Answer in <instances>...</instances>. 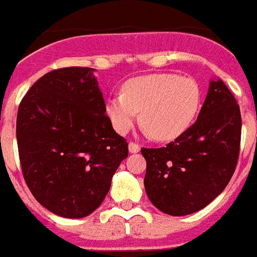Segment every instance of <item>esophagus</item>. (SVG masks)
I'll list each match as a JSON object with an SVG mask.
<instances>
[{
  "label": "esophagus",
  "mask_w": 257,
  "mask_h": 257,
  "mask_svg": "<svg viewBox=\"0 0 257 257\" xmlns=\"http://www.w3.org/2000/svg\"><path fill=\"white\" fill-rule=\"evenodd\" d=\"M128 150H129V153H132V154H135V153H139V151H140V146L135 145V143H129Z\"/></svg>",
  "instance_id": "1"
}]
</instances>
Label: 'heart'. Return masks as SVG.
Returning a JSON list of instances; mask_svg holds the SVG:
<instances>
[{
  "label": "heart",
  "mask_w": 257,
  "mask_h": 257,
  "mask_svg": "<svg viewBox=\"0 0 257 257\" xmlns=\"http://www.w3.org/2000/svg\"><path fill=\"white\" fill-rule=\"evenodd\" d=\"M201 106L198 82L176 74H149L128 79L121 95L106 101L107 117L118 134L140 123L153 139L168 142L184 134Z\"/></svg>",
  "instance_id": "heart-1"
}]
</instances>
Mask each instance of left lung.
Masks as SVG:
<instances>
[{"label": "left lung", "mask_w": 257, "mask_h": 257, "mask_svg": "<svg viewBox=\"0 0 257 257\" xmlns=\"http://www.w3.org/2000/svg\"><path fill=\"white\" fill-rule=\"evenodd\" d=\"M241 112L220 78L210 79L198 118L161 149H142L145 189L151 204L171 216H186L210 204L235 171Z\"/></svg>", "instance_id": "1"}]
</instances>
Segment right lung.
Returning a JSON list of instances; mask_svg holds the SVG:
<instances>
[{
	"label": "right lung",
	"mask_w": 257,
	"mask_h": 257,
	"mask_svg": "<svg viewBox=\"0 0 257 257\" xmlns=\"http://www.w3.org/2000/svg\"><path fill=\"white\" fill-rule=\"evenodd\" d=\"M93 73L66 67L42 75L22 99L16 118L26 183L44 208L67 219L100 206L128 157Z\"/></svg>",
	"instance_id": "add662e5"
}]
</instances>
